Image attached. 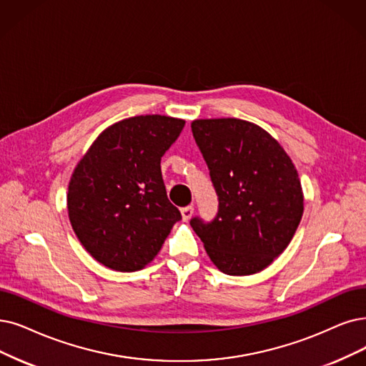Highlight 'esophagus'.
Segmentation results:
<instances>
[{
  "mask_svg": "<svg viewBox=\"0 0 366 366\" xmlns=\"http://www.w3.org/2000/svg\"><path fill=\"white\" fill-rule=\"evenodd\" d=\"M192 214H194V206H187V207L182 209V217H183L184 222H187L189 219L192 217Z\"/></svg>",
  "mask_w": 366,
  "mask_h": 366,
  "instance_id": "esophagus-1",
  "label": "esophagus"
}]
</instances>
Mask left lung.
I'll list each match as a JSON object with an SVG mask.
<instances>
[{
	"instance_id": "obj_1",
	"label": "left lung",
	"mask_w": 366,
	"mask_h": 366,
	"mask_svg": "<svg viewBox=\"0 0 366 366\" xmlns=\"http://www.w3.org/2000/svg\"><path fill=\"white\" fill-rule=\"evenodd\" d=\"M191 127L219 197L216 217L210 224L194 217V231L225 274L264 270L287 249L303 214L293 160L251 122L199 119Z\"/></svg>"
}]
</instances>
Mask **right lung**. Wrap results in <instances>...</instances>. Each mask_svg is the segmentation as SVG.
Masks as SVG:
<instances>
[{
	"instance_id": "1",
	"label": "right lung",
	"mask_w": 366,
	"mask_h": 366,
	"mask_svg": "<svg viewBox=\"0 0 366 366\" xmlns=\"http://www.w3.org/2000/svg\"><path fill=\"white\" fill-rule=\"evenodd\" d=\"M184 123L159 114L117 122L94 139L73 169L69 221L100 264L115 272L144 269L182 219L167 197L160 159Z\"/></svg>"
}]
</instances>
